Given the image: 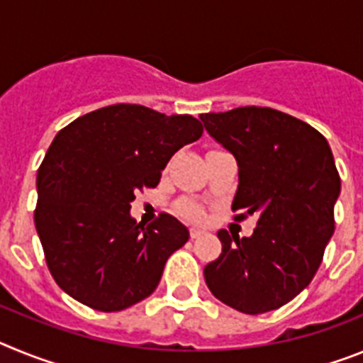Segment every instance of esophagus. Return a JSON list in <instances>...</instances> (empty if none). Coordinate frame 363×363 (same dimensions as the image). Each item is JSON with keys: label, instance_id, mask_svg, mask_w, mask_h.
<instances>
[{"label": "esophagus", "instance_id": "34e87169", "mask_svg": "<svg viewBox=\"0 0 363 363\" xmlns=\"http://www.w3.org/2000/svg\"><path fill=\"white\" fill-rule=\"evenodd\" d=\"M203 234H205V230H201V229H191V238H192V240L201 238Z\"/></svg>", "mask_w": 363, "mask_h": 363}]
</instances>
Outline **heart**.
Listing matches in <instances>:
<instances>
[{
  "instance_id": "b5f03b06",
  "label": "heart",
  "mask_w": 363,
  "mask_h": 363,
  "mask_svg": "<svg viewBox=\"0 0 363 363\" xmlns=\"http://www.w3.org/2000/svg\"><path fill=\"white\" fill-rule=\"evenodd\" d=\"M178 211L182 214H184V216H187V218H191V220H196V221H201L203 220V211L200 209V207H198L196 203H194V201H189V200H185V201H182V203L178 205Z\"/></svg>"
}]
</instances>
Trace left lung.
Returning <instances> with one entry per match:
<instances>
[{
    "label": "left lung",
    "instance_id": "obj_1",
    "mask_svg": "<svg viewBox=\"0 0 363 363\" xmlns=\"http://www.w3.org/2000/svg\"><path fill=\"white\" fill-rule=\"evenodd\" d=\"M234 154L240 184L234 218L259 213L249 238L218 230L221 255L205 265L211 293L245 314L280 309L306 289L335 233L340 174L331 147L306 121L269 107L201 114Z\"/></svg>",
    "mask_w": 363,
    "mask_h": 363
}]
</instances>
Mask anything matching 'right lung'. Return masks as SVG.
Wrapping results in <instances>:
<instances>
[{"label":"right lung","mask_w":363,"mask_h":363,"mask_svg":"<svg viewBox=\"0 0 363 363\" xmlns=\"http://www.w3.org/2000/svg\"><path fill=\"white\" fill-rule=\"evenodd\" d=\"M201 133L189 114L118 104L56 134L38 169L34 223L47 267L69 296L114 313L154 293L189 230L167 213L136 223L130 201L156 187L172 154Z\"/></svg>","instance_id":"right-lung-1"}]
</instances>
